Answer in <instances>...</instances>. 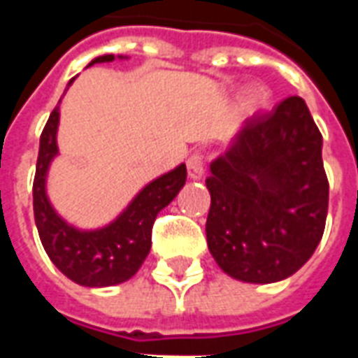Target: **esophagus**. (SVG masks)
I'll return each instance as SVG.
<instances>
[{
    "instance_id": "esophagus-1",
    "label": "esophagus",
    "mask_w": 358,
    "mask_h": 358,
    "mask_svg": "<svg viewBox=\"0 0 358 358\" xmlns=\"http://www.w3.org/2000/svg\"><path fill=\"white\" fill-rule=\"evenodd\" d=\"M187 174H189V178H201L203 174H205V155L203 153H194V155L187 157Z\"/></svg>"
}]
</instances>
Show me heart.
<instances>
[{
  "instance_id": "b5f03b06",
  "label": "heart",
  "mask_w": 358,
  "mask_h": 358,
  "mask_svg": "<svg viewBox=\"0 0 358 358\" xmlns=\"http://www.w3.org/2000/svg\"><path fill=\"white\" fill-rule=\"evenodd\" d=\"M270 99V92L266 86L263 84H255V86H251V88L245 92L243 95V99H241V109L245 110V113H257V110H261L268 103Z\"/></svg>"
}]
</instances>
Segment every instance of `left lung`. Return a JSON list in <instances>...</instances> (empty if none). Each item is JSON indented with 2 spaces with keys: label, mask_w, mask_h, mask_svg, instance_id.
<instances>
[{
  "label": "left lung",
  "mask_w": 358,
  "mask_h": 358,
  "mask_svg": "<svg viewBox=\"0 0 358 358\" xmlns=\"http://www.w3.org/2000/svg\"><path fill=\"white\" fill-rule=\"evenodd\" d=\"M207 245L228 276L272 284L320 243L328 215L322 134L299 95L253 115L207 178Z\"/></svg>",
  "instance_id": "left-lung-1"
}]
</instances>
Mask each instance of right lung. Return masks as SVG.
Segmentation results:
<instances>
[{"label": "right lung", "instance_id": "add662e5", "mask_svg": "<svg viewBox=\"0 0 358 358\" xmlns=\"http://www.w3.org/2000/svg\"><path fill=\"white\" fill-rule=\"evenodd\" d=\"M110 61H115V55H101L90 65ZM57 126L59 105L51 110L50 120L40 136V153L32 187L34 218L43 249L51 263L76 284L86 287L122 284L145 261L151 249L153 222L186 184V164L182 163L174 171L149 182L110 224L99 230H78L59 217L45 194L48 171L59 151Z\"/></svg>", "mask_w": 358, "mask_h": 358}]
</instances>
